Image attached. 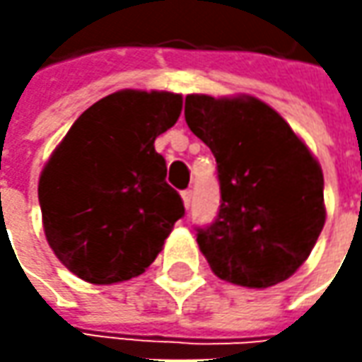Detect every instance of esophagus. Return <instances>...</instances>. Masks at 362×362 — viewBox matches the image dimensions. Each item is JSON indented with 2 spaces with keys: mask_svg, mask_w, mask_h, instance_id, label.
I'll list each match as a JSON object with an SVG mask.
<instances>
[{
  "mask_svg": "<svg viewBox=\"0 0 362 362\" xmlns=\"http://www.w3.org/2000/svg\"><path fill=\"white\" fill-rule=\"evenodd\" d=\"M181 197H183V203H185V207H191V202H193V191L191 189H185L183 193H181Z\"/></svg>",
  "mask_w": 362,
  "mask_h": 362,
  "instance_id": "1",
  "label": "esophagus"
}]
</instances>
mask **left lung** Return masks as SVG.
Returning <instances> with one entry per match:
<instances>
[{"label": "left lung", "mask_w": 362, "mask_h": 362, "mask_svg": "<svg viewBox=\"0 0 362 362\" xmlns=\"http://www.w3.org/2000/svg\"><path fill=\"white\" fill-rule=\"evenodd\" d=\"M185 120L211 148L221 205L197 228L217 278L245 288L288 280L325 228V177L308 146L274 108L254 96L189 94Z\"/></svg>", "instance_id": "obj_1"}]
</instances>
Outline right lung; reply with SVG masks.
Listing matches in <instances>:
<instances>
[{"mask_svg": "<svg viewBox=\"0 0 362 362\" xmlns=\"http://www.w3.org/2000/svg\"><path fill=\"white\" fill-rule=\"evenodd\" d=\"M181 94L120 90L84 110L40 175L49 247L90 284L124 282L155 262L185 216L155 139L171 129Z\"/></svg>", "mask_w": 362, "mask_h": 362, "instance_id": "obj_1", "label": "right lung"}]
</instances>
